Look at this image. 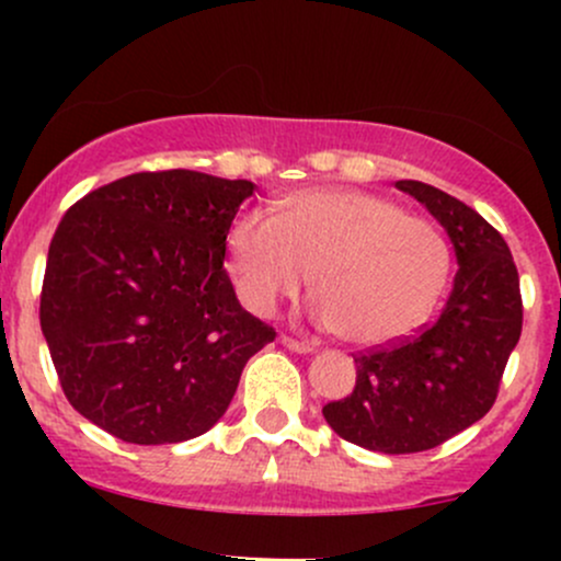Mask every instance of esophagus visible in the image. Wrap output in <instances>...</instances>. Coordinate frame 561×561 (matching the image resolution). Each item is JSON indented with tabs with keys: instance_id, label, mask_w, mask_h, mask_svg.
Listing matches in <instances>:
<instances>
[{
	"instance_id": "34e87169",
	"label": "esophagus",
	"mask_w": 561,
	"mask_h": 561,
	"mask_svg": "<svg viewBox=\"0 0 561 561\" xmlns=\"http://www.w3.org/2000/svg\"><path fill=\"white\" fill-rule=\"evenodd\" d=\"M279 343L285 345V347H289V351H293V353H313V351H317V345H313V343H306V340L287 337V334H282Z\"/></svg>"
}]
</instances>
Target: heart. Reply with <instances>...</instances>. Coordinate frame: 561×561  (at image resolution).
<instances>
[{
  "mask_svg": "<svg viewBox=\"0 0 561 561\" xmlns=\"http://www.w3.org/2000/svg\"><path fill=\"white\" fill-rule=\"evenodd\" d=\"M229 259L244 302L261 317L311 285L313 319L347 343L382 347L409 337L450 272L443 231L358 190H302L279 214L244 210L229 227Z\"/></svg>",
  "mask_w": 561,
  "mask_h": 561,
  "instance_id": "1",
  "label": "heart"
}]
</instances>
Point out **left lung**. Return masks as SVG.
Segmentation results:
<instances>
[{"instance_id":"8db88e82","label":"left lung","mask_w":561,"mask_h":561,"mask_svg":"<svg viewBox=\"0 0 561 561\" xmlns=\"http://www.w3.org/2000/svg\"><path fill=\"white\" fill-rule=\"evenodd\" d=\"M396 186L446 229L459 263L454 289L420 334L356 356V388L321 414L347 443L416 454L491 411L523 332V298L504 237L478 210L424 182L403 179Z\"/></svg>"}]
</instances>
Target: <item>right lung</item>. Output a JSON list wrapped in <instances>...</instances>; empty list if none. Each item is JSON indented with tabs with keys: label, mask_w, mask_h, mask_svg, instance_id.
<instances>
[{
	"label": "right lung",
	"mask_w": 561,
	"mask_h": 561,
	"mask_svg": "<svg viewBox=\"0 0 561 561\" xmlns=\"http://www.w3.org/2000/svg\"><path fill=\"white\" fill-rule=\"evenodd\" d=\"M253 190L186 169L131 173L62 216L38 319L62 392L96 427L137 446L208 433L276 337L224 268Z\"/></svg>",
	"instance_id": "obj_1"
}]
</instances>
